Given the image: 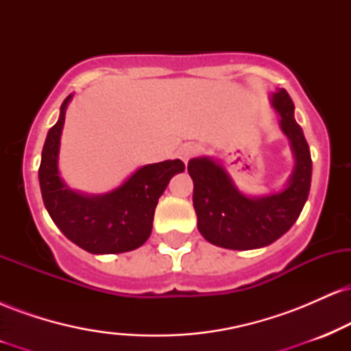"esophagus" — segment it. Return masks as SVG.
<instances>
[{"mask_svg":"<svg viewBox=\"0 0 351 351\" xmlns=\"http://www.w3.org/2000/svg\"><path fill=\"white\" fill-rule=\"evenodd\" d=\"M201 152V147L198 143H184L178 150V156L184 163H188L193 156H196Z\"/></svg>","mask_w":351,"mask_h":351,"instance_id":"obj_1","label":"esophagus"}]
</instances>
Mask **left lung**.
Here are the masks:
<instances>
[{"label":"left lung","mask_w":351,"mask_h":351,"mask_svg":"<svg viewBox=\"0 0 351 351\" xmlns=\"http://www.w3.org/2000/svg\"><path fill=\"white\" fill-rule=\"evenodd\" d=\"M271 104L280 115V130L291 142L295 158L291 178L282 191L249 198L213 158L201 156L188 163L195 184L193 206L198 229L208 243L219 247L247 251L272 244L292 228L308 198L312 158L304 132L293 119V102L285 88H277Z\"/></svg>","instance_id":"obj_1"}]
</instances>
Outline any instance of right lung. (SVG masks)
Masks as SVG:
<instances>
[{"mask_svg": "<svg viewBox=\"0 0 351 351\" xmlns=\"http://www.w3.org/2000/svg\"><path fill=\"white\" fill-rule=\"evenodd\" d=\"M71 99L72 94L62 102L59 120L44 142L39 167L44 206L62 234L87 252L134 251L150 237L158 198L173 176L184 171V163L167 160L145 165L106 195L88 196L72 191L60 180L58 168L60 134Z\"/></svg>", "mask_w": 351, "mask_h": 351, "instance_id": "1", "label": "right lung"}]
</instances>
